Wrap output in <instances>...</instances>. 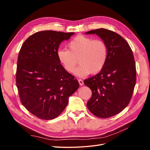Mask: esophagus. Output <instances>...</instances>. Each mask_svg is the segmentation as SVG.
<instances>
[{
  "mask_svg": "<svg viewBox=\"0 0 150 150\" xmlns=\"http://www.w3.org/2000/svg\"><path fill=\"white\" fill-rule=\"evenodd\" d=\"M78 81H79V83L80 86H83L84 84V82L82 79H79Z\"/></svg>",
  "mask_w": 150,
  "mask_h": 150,
  "instance_id": "1",
  "label": "esophagus"
}]
</instances>
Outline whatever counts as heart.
Wrapping results in <instances>:
<instances>
[{
  "mask_svg": "<svg viewBox=\"0 0 150 150\" xmlns=\"http://www.w3.org/2000/svg\"><path fill=\"white\" fill-rule=\"evenodd\" d=\"M67 49H59L58 61L69 73L74 72L77 63L79 67L75 74L84 77L91 74H97L105 66L108 56L106 43L100 39L94 40L87 36L79 35L67 43Z\"/></svg>",
  "mask_w": 150,
  "mask_h": 150,
  "instance_id": "1",
  "label": "heart"
}]
</instances>
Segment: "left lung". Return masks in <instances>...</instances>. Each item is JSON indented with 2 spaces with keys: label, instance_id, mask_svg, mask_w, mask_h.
I'll list each match as a JSON object with an SVG mask.
<instances>
[{
  "label": "left lung",
  "instance_id": "left-lung-1",
  "mask_svg": "<svg viewBox=\"0 0 150 150\" xmlns=\"http://www.w3.org/2000/svg\"><path fill=\"white\" fill-rule=\"evenodd\" d=\"M85 34L98 35L108 47L103 69L84 81L92 91L88 110L97 117L108 118L123 110L132 97L137 79L133 54L126 40L115 32L101 28Z\"/></svg>",
  "mask_w": 150,
  "mask_h": 150
}]
</instances>
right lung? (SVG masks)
Returning <instances> with one entry per match:
<instances>
[{
    "mask_svg": "<svg viewBox=\"0 0 150 150\" xmlns=\"http://www.w3.org/2000/svg\"><path fill=\"white\" fill-rule=\"evenodd\" d=\"M73 34L54 30L38 32L27 39L21 48L16 72L21 101L40 119L50 120L59 116L69 97L79 86L57 57L60 44Z\"/></svg>",
    "mask_w": 150,
    "mask_h": 150,
    "instance_id": "1",
    "label": "right lung"
}]
</instances>
